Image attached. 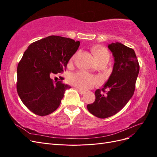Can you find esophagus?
<instances>
[{
  "instance_id": "esophagus-1",
  "label": "esophagus",
  "mask_w": 157,
  "mask_h": 157,
  "mask_svg": "<svg viewBox=\"0 0 157 157\" xmlns=\"http://www.w3.org/2000/svg\"><path fill=\"white\" fill-rule=\"evenodd\" d=\"M78 92L80 94H81V95L84 94L85 93H86V92L84 91V90H80V89H78Z\"/></svg>"
}]
</instances>
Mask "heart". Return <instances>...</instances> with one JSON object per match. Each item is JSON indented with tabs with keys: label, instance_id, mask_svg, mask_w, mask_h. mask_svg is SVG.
<instances>
[{
	"label": "heart",
	"instance_id": "heart-1",
	"mask_svg": "<svg viewBox=\"0 0 157 157\" xmlns=\"http://www.w3.org/2000/svg\"><path fill=\"white\" fill-rule=\"evenodd\" d=\"M93 54L98 63L103 61H109L110 58L109 52L103 47H96L93 50ZM75 57V55L73 56L71 60L74 59ZM67 80L71 85L82 90L91 89L101 82L99 78L84 71L69 74Z\"/></svg>",
	"mask_w": 157,
	"mask_h": 157
}]
</instances>
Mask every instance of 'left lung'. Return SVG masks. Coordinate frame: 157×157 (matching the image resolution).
<instances>
[{"label":"left lung","instance_id":"obj_1","mask_svg":"<svg viewBox=\"0 0 157 157\" xmlns=\"http://www.w3.org/2000/svg\"><path fill=\"white\" fill-rule=\"evenodd\" d=\"M115 59L113 72L101 89L95 92L96 99L88 104L89 112L99 118L115 115L134 94L140 65L134 50L120 42L108 45Z\"/></svg>","mask_w":157,"mask_h":157}]
</instances>
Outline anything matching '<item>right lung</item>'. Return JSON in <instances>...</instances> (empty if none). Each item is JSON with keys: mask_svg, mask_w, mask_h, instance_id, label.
Segmentation results:
<instances>
[{"mask_svg": "<svg viewBox=\"0 0 157 157\" xmlns=\"http://www.w3.org/2000/svg\"><path fill=\"white\" fill-rule=\"evenodd\" d=\"M79 45V41L52 35L33 42L24 52L17 65V91L35 115H50L59 106L65 91L71 87L62 80L55 82L50 77L66 71Z\"/></svg>", "mask_w": 157, "mask_h": 157, "instance_id": "right-lung-1", "label": "right lung"}]
</instances>
